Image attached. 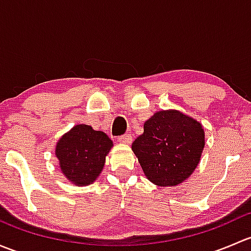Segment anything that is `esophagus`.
<instances>
[{
  "label": "esophagus",
  "mask_w": 251,
  "mask_h": 251,
  "mask_svg": "<svg viewBox=\"0 0 251 251\" xmlns=\"http://www.w3.org/2000/svg\"><path fill=\"white\" fill-rule=\"evenodd\" d=\"M118 141L123 144H131V142H132V136L131 135L120 136V137L118 138Z\"/></svg>",
  "instance_id": "obj_1"
}]
</instances>
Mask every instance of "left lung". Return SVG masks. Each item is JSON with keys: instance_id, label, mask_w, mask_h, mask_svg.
<instances>
[{"instance_id": "obj_1", "label": "left lung", "mask_w": 251, "mask_h": 251, "mask_svg": "<svg viewBox=\"0 0 251 251\" xmlns=\"http://www.w3.org/2000/svg\"><path fill=\"white\" fill-rule=\"evenodd\" d=\"M132 143L142 170L151 183L175 187L198 166L205 146L203 125L176 109L156 111Z\"/></svg>"}]
</instances>
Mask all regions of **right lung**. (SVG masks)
Returning <instances> with one entry per match:
<instances>
[{
  "mask_svg": "<svg viewBox=\"0 0 251 251\" xmlns=\"http://www.w3.org/2000/svg\"><path fill=\"white\" fill-rule=\"evenodd\" d=\"M111 147L113 141L103 131L80 124L59 138L55 156L68 181L75 186H88L102 173Z\"/></svg>",
  "mask_w": 251,
  "mask_h": 251,
  "instance_id": "obj_1",
  "label": "right lung"
}]
</instances>
